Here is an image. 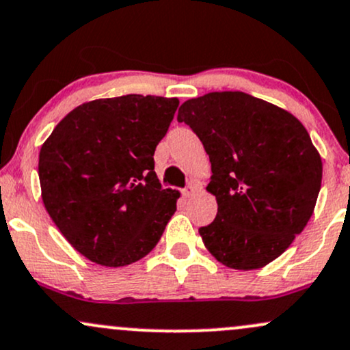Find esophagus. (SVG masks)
I'll list each match as a JSON object with an SVG mask.
<instances>
[{
  "label": "esophagus",
  "instance_id": "obj_1",
  "mask_svg": "<svg viewBox=\"0 0 350 350\" xmlns=\"http://www.w3.org/2000/svg\"><path fill=\"white\" fill-rule=\"evenodd\" d=\"M198 189H199L198 184H196V183L193 181V183L187 184L186 187H184V189H183V194L186 196V198H193V196H194L196 193H198Z\"/></svg>",
  "mask_w": 350,
  "mask_h": 350
}]
</instances>
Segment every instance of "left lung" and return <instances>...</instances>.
<instances>
[{
  "label": "left lung",
  "mask_w": 350,
  "mask_h": 350,
  "mask_svg": "<svg viewBox=\"0 0 350 350\" xmlns=\"http://www.w3.org/2000/svg\"><path fill=\"white\" fill-rule=\"evenodd\" d=\"M178 121L209 154L206 189L217 214L199 229L207 251L239 271L278 259L306 228L321 191L322 159L302 122L241 91L187 99Z\"/></svg>",
  "instance_id": "left-lung-1"
}]
</instances>
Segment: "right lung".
Here are the masks:
<instances>
[{"mask_svg": "<svg viewBox=\"0 0 350 350\" xmlns=\"http://www.w3.org/2000/svg\"><path fill=\"white\" fill-rule=\"evenodd\" d=\"M178 98L126 94L75 107L41 146V198L61 234L91 262L121 267L154 249L179 191L163 189L156 146Z\"/></svg>", "mask_w": 350, "mask_h": 350, "instance_id": "add662e5", "label": "right lung"}]
</instances>
